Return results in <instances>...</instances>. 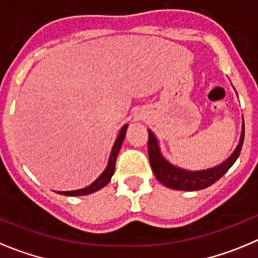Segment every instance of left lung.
Masks as SVG:
<instances>
[{
  "mask_svg": "<svg viewBox=\"0 0 258 258\" xmlns=\"http://www.w3.org/2000/svg\"><path fill=\"white\" fill-rule=\"evenodd\" d=\"M149 132V138H148V154H149V162L151 167L153 170L154 175L158 179V182L162 183L166 187L172 188V189H180V191H199L204 188L209 187L213 183H216L219 178L225 175L230 167L234 165L236 158L239 157L243 147L244 142V127L241 132L240 143L236 147L234 153L228 157L227 160L218 166L213 167V169L203 170V171H187V170L179 169V167L172 166L167 162L160 153L158 149V143L156 138Z\"/></svg>",
  "mask_w": 258,
  "mask_h": 258,
  "instance_id": "obj_1",
  "label": "left lung"
}]
</instances>
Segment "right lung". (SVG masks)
<instances>
[{"instance_id":"add662e5","label":"right lung","mask_w":258,"mask_h":258,"mask_svg":"<svg viewBox=\"0 0 258 258\" xmlns=\"http://www.w3.org/2000/svg\"><path fill=\"white\" fill-rule=\"evenodd\" d=\"M126 131H127V124L126 126H123L122 130H120L119 135L116 138L115 143L113 145V149H111L110 153V158H109V163H107L106 169L104 170L101 175L98 176L96 179L95 182L89 184L88 187L82 188V189H76V191H66V192H58V194L64 195V196H84V195H89L92 192H96L98 189H101L102 187L107 184V183L110 182L111 175L114 174V170H115V161H116V156H118V152H119L120 147H122L123 139L126 136Z\"/></svg>"}]
</instances>
